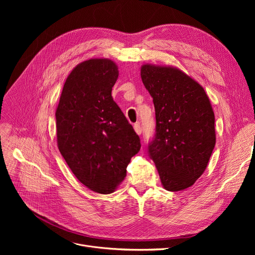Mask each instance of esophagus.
I'll return each mask as SVG.
<instances>
[{"label":"esophagus","mask_w":255,"mask_h":255,"mask_svg":"<svg viewBox=\"0 0 255 255\" xmlns=\"http://www.w3.org/2000/svg\"><path fill=\"white\" fill-rule=\"evenodd\" d=\"M133 128H134L135 132L137 133L138 135H140V134H141V131H142V129H141V126H140V124H139V123H135V124H134V126H133Z\"/></svg>","instance_id":"1"}]
</instances>
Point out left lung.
Masks as SVG:
<instances>
[{"label": "left lung", "mask_w": 255, "mask_h": 255, "mask_svg": "<svg viewBox=\"0 0 255 255\" xmlns=\"http://www.w3.org/2000/svg\"><path fill=\"white\" fill-rule=\"evenodd\" d=\"M140 76L156 115L150 157L164 189L184 190L203 175L216 143L210 99L196 80L176 67L143 64Z\"/></svg>", "instance_id": "left-lung-1"}]
</instances>
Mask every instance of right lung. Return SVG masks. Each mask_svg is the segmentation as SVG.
Segmentation results:
<instances>
[{"mask_svg":"<svg viewBox=\"0 0 255 255\" xmlns=\"http://www.w3.org/2000/svg\"><path fill=\"white\" fill-rule=\"evenodd\" d=\"M119 76L110 59H90L67 77L56 110L58 148L77 180L94 192L113 193L126 177L140 139L114 101Z\"/></svg>","mask_w":255,"mask_h":255,"instance_id":"1","label":"right lung"}]
</instances>
